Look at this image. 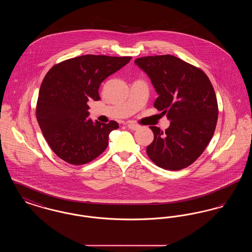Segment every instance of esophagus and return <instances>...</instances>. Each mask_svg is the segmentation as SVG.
Masks as SVG:
<instances>
[{
  "label": "esophagus",
  "instance_id": "esophagus-1",
  "mask_svg": "<svg viewBox=\"0 0 252 252\" xmlns=\"http://www.w3.org/2000/svg\"><path fill=\"white\" fill-rule=\"evenodd\" d=\"M126 126H127L129 129H132V130H137V129L140 128V126H139V125H137V124H135V123H132V122H127V123H126Z\"/></svg>",
  "mask_w": 252,
  "mask_h": 252
}]
</instances>
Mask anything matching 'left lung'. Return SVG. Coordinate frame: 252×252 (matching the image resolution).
Instances as JSON below:
<instances>
[{
  "label": "left lung",
  "instance_id": "8db88e82",
  "mask_svg": "<svg viewBox=\"0 0 252 252\" xmlns=\"http://www.w3.org/2000/svg\"><path fill=\"white\" fill-rule=\"evenodd\" d=\"M135 63L156 89L154 107L171 121L165 131L149 126L154 140L146 147L147 156L166 170L188 167L216 130L218 105L213 85L201 69L171 55L144 57Z\"/></svg>",
  "mask_w": 252,
  "mask_h": 252
}]
</instances>
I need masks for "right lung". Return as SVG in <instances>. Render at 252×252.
<instances>
[{
    "label": "right lung",
    "mask_w": 252,
    "mask_h": 252,
    "mask_svg": "<svg viewBox=\"0 0 252 252\" xmlns=\"http://www.w3.org/2000/svg\"><path fill=\"white\" fill-rule=\"evenodd\" d=\"M130 60L85 55L58 63L46 73L36 102V120L49 146L61 159L80 165L106 150L109 133L119 125L88 119L87 102L98 101L101 83Z\"/></svg>",
    "instance_id": "obj_1"
}]
</instances>
